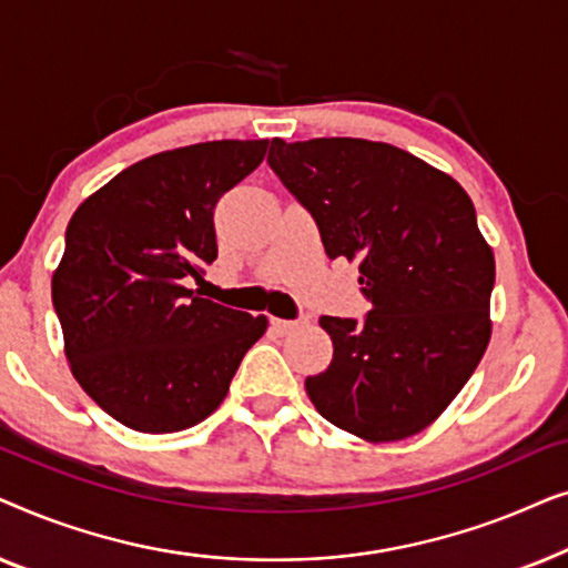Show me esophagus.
<instances>
[{"mask_svg":"<svg viewBox=\"0 0 568 568\" xmlns=\"http://www.w3.org/2000/svg\"><path fill=\"white\" fill-rule=\"evenodd\" d=\"M271 325H274L278 333H290V331L297 328L300 323L297 321H284V317H271Z\"/></svg>","mask_w":568,"mask_h":568,"instance_id":"1","label":"esophagus"}]
</instances>
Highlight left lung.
I'll list each match as a JSON object with an SVG mask.
<instances>
[{
  "mask_svg": "<svg viewBox=\"0 0 568 568\" xmlns=\"http://www.w3.org/2000/svg\"><path fill=\"white\" fill-rule=\"evenodd\" d=\"M268 165L315 216L325 253L359 263L364 323L321 317L333 362L305 390L333 426L398 442L437 422L491 338L494 251L455 178L352 136L286 144Z\"/></svg>",
  "mask_w": 568,
  "mask_h": 568,
  "instance_id": "1",
  "label": "left lung"
}]
</instances>
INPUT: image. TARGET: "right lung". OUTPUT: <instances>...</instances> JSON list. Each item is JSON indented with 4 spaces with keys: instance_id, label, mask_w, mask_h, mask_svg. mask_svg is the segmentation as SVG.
I'll use <instances>...</instances> for the list:
<instances>
[{
    "instance_id": "right-lung-1",
    "label": "right lung",
    "mask_w": 568,
    "mask_h": 568,
    "mask_svg": "<svg viewBox=\"0 0 568 568\" xmlns=\"http://www.w3.org/2000/svg\"><path fill=\"white\" fill-rule=\"evenodd\" d=\"M268 139L152 154L77 206L51 278L69 369L134 432L170 434L214 414L266 315L191 290L216 258L214 206L266 158Z\"/></svg>"
}]
</instances>
